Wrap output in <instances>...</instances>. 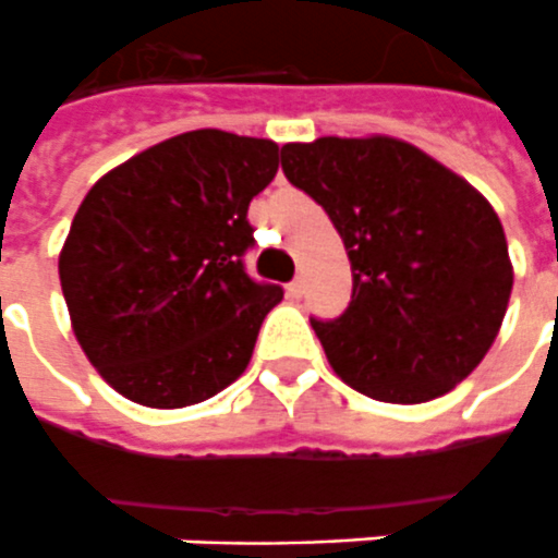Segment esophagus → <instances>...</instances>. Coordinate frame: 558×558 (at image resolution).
<instances>
[{
    "label": "esophagus",
    "mask_w": 558,
    "mask_h": 558,
    "mask_svg": "<svg viewBox=\"0 0 558 558\" xmlns=\"http://www.w3.org/2000/svg\"><path fill=\"white\" fill-rule=\"evenodd\" d=\"M287 295H290V299H301V295H304V280L301 278L292 280L290 287H287Z\"/></svg>",
    "instance_id": "esophagus-1"
}]
</instances>
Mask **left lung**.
Wrapping results in <instances>:
<instances>
[{
    "mask_svg": "<svg viewBox=\"0 0 558 558\" xmlns=\"http://www.w3.org/2000/svg\"><path fill=\"white\" fill-rule=\"evenodd\" d=\"M280 165L328 213L352 263L345 313L311 319L333 373L396 405L464 381L497 340L514 283L485 195L390 135L283 144Z\"/></svg>",
    "mask_w": 558,
    "mask_h": 558,
    "instance_id": "obj_1",
    "label": "left lung"
}]
</instances>
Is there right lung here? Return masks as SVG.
Segmentation results:
<instances>
[{
  "label": "right lung",
  "mask_w": 558,
  "mask_h": 558,
  "mask_svg": "<svg viewBox=\"0 0 558 558\" xmlns=\"http://www.w3.org/2000/svg\"><path fill=\"white\" fill-rule=\"evenodd\" d=\"M278 162L268 138L195 130L90 185L59 254L61 292L82 352L130 402L197 405L247 369L283 299L242 266L247 204Z\"/></svg>",
  "instance_id": "obj_1"
}]
</instances>
